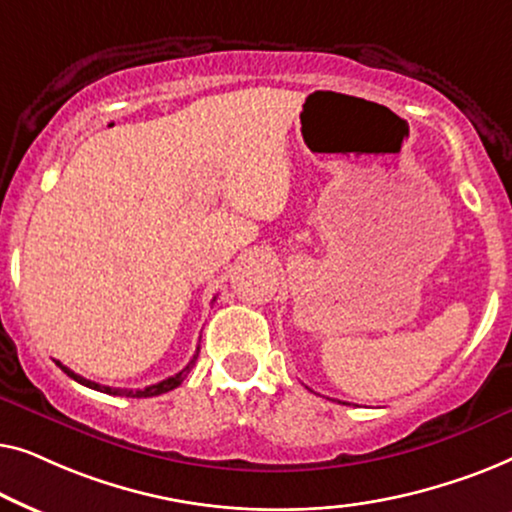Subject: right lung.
I'll use <instances>...</instances> for the list:
<instances>
[{"instance_id":"right-lung-1","label":"right lung","mask_w":512,"mask_h":512,"mask_svg":"<svg viewBox=\"0 0 512 512\" xmlns=\"http://www.w3.org/2000/svg\"><path fill=\"white\" fill-rule=\"evenodd\" d=\"M198 352H200V347H198ZM198 352L193 354V359L188 361V366H186L184 370H179L177 375L167 377V380L158 382V384H151V387H144V389H114V387H104V384L90 382V380H86V377L76 375L74 370H69L67 366H62L60 361H55V363H58V366H60L62 370H65V373H67L69 377H72V380H76V382L83 384V387H88V389L102 391V394H111V396H125V398H149V396H160V394H165V391H172V389H177L179 384L186 380V375L191 373V368L195 366V359H198Z\"/></svg>"}]
</instances>
